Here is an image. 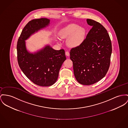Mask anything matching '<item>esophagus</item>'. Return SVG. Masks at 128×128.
<instances>
[{"mask_svg":"<svg viewBox=\"0 0 128 128\" xmlns=\"http://www.w3.org/2000/svg\"><path fill=\"white\" fill-rule=\"evenodd\" d=\"M66 55L67 56H69L70 55V54H69V53L68 51H67L66 52Z\"/></svg>","mask_w":128,"mask_h":128,"instance_id":"obj_1","label":"esophagus"}]
</instances>
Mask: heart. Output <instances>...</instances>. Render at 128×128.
<instances>
[{
    "label": "heart",
    "mask_w": 128,
    "mask_h": 128,
    "mask_svg": "<svg viewBox=\"0 0 128 128\" xmlns=\"http://www.w3.org/2000/svg\"><path fill=\"white\" fill-rule=\"evenodd\" d=\"M85 29L76 24H71L63 28L60 34L61 38H68V45L71 47H77L84 41L85 38Z\"/></svg>",
    "instance_id": "heart-1"
}]
</instances>
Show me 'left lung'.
<instances>
[{
	"mask_svg": "<svg viewBox=\"0 0 128 128\" xmlns=\"http://www.w3.org/2000/svg\"><path fill=\"white\" fill-rule=\"evenodd\" d=\"M86 21L92 28L82 43L71 50L70 58L77 81L82 85H89L106 75L110 64L112 48L106 28L92 19Z\"/></svg>",
	"mask_w": 128,
	"mask_h": 128,
	"instance_id": "left-lung-1",
	"label": "left lung"
}]
</instances>
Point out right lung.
I'll list each match as a JSON object with an SVG mask.
<instances>
[{"label":"right lung","mask_w":128,"mask_h":128,"mask_svg":"<svg viewBox=\"0 0 128 128\" xmlns=\"http://www.w3.org/2000/svg\"><path fill=\"white\" fill-rule=\"evenodd\" d=\"M50 20L45 18L30 21L24 28L18 40L17 60L22 72L34 84L50 86L57 80L60 68L66 60L64 50H56L49 45L34 53L26 48L25 40L32 34L48 26Z\"/></svg>","instance_id":"right-lung-1"}]
</instances>
